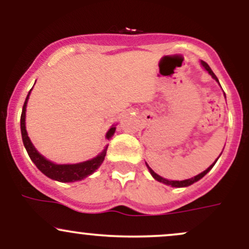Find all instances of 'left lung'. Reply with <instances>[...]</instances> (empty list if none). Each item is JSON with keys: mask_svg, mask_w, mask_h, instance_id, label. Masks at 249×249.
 Listing matches in <instances>:
<instances>
[{"mask_svg": "<svg viewBox=\"0 0 249 249\" xmlns=\"http://www.w3.org/2000/svg\"><path fill=\"white\" fill-rule=\"evenodd\" d=\"M202 63V65H204V68L205 69H206L208 72H210V75L213 77L214 79H215V81H218V78H216V76L214 75V72L212 71V69H211L210 67H208V64L207 63H205V62H201ZM216 160H218V159H216ZM216 161H214V164H215ZM214 164L213 165H211L210 167L207 168V170H205L204 172H201L200 174H198V176H196L194 177V178H191V179H186V180H181V181H178V180H167V179H164V178H161L160 176H158V174H157L156 172H154V171L152 170V168H151L150 166H148L147 165V167H148V170H150V172H151V174H152L153 176V178L156 179V180H158V181H160V182H164V184H166V185H171V186H173V187H186V186H190V185H192L193 182H196V181H198V180H200L202 178V177L205 176V174H206L207 172H210V170L211 168H212L213 166H214Z\"/></svg>", "mask_w": 249, "mask_h": 249, "instance_id": "left-lung-1", "label": "left lung"}]
</instances>
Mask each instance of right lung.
I'll return each instance as SVG.
<instances>
[{
    "instance_id": "obj_1",
    "label": "right lung",
    "mask_w": 249,
    "mask_h": 249,
    "mask_svg": "<svg viewBox=\"0 0 249 249\" xmlns=\"http://www.w3.org/2000/svg\"><path fill=\"white\" fill-rule=\"evenodd\" d=\"M30 92L28 93L27 98H25L23 108H22V115H21V132H22V139H23V144L25 150H27L28 154H29L30 159L34 161V164L36 165L37 168L43 174H45L47 177H49L50 179L57 180V181L62 182H71V181H77V180H82L87 178L88 176H90L91 173H93L95 171L101 166V164L104 160L105 154H107V148L101 154L96 157V158L91 159V160L79 162V164H73V165H57L53 164L49 160L41 156L36 151V148L34 147V145L31 144L29 137L27 134V130H25V107H27V102L29 99ZM116 127H111L107 131V138L110 139L111 137L115 133Z\"/></svg>"
}]
</instances>
